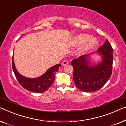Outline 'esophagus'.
<instances>
[{
    "label": "esophagus",
    "instance_id": "34e87169",
    "mask_svg": "<svg viewBox=\"0 0 126 126\" xmlns=\"http://www.w3.org/2000/svg\"><path fill=\"white\" fill-rule=\"evenodd\" d=\"M68 64V62L67 61H63L62 62V65H66Z\"/></svg>",
    "mask_w": 126,
    "mask_h": 126
}]
</instances>
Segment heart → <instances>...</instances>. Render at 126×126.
Returning <instances> with one entry per match:
<instances>
[{"instance_id":"b5f03b06","label":"heart","mask_w":126,"mask_h":126,"mask_svg":"<svg viewBox=\"0 0 126 126\" xmlns=\"http://www.w3.org/2000/svg\"><path fill=\"white\" fill-rule=\"evenodd\" d=\"M90 36V35L87 33H81L75 35L72 38L71 41L72 46L78 47L82 45L79 49V54H84L88 51L93 49L97 45L98 41L94 37Z\"/></svg>"}]
</instances>
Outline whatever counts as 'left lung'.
<instances>
[{"mask_svg": "<svg viewBox=\"0 0 126 126\" xmlns=\"http://www.w3.org/2000/svg\"><path fill=\"white\" fill-rule=\"evenodd\" d=\"M96 54L102 59L98 64L90 61V55L80 56L71 61L74 68L73 80L76 86L81 91L95 92L100 89L112 74L113 49L109 40L99 47Z\"/></svg>", "mask_w": 126, "mask_h": 126, "instance_id": "left-lung-1", "label": "left lung"}]
</instances>
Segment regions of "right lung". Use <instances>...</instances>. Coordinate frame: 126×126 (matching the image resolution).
Instances as JSON below:
<instances>
[{
  "instance_id": "add662e5",
  "label": "right lung",
  "mask_w": 126,
  "mask_h": 126,
  "mask_svg": "<svg viewBox=\"0 0 126 126\" xmlns=\"http://www.w3.org/2000/svg\"><path fill=\"white\" fill-rule=\"evenodd\" d=\"M12 65L15 77L21 86L28 91L37 93H44L51 87L54 81L55 73L61 67V64H56L48 69L40 77L30 78L22 75L17 71L14 62V56H12Z\"/></svg>"
}]
</instances>
